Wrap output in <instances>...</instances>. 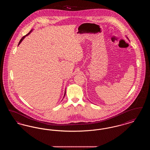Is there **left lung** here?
Here are the masks:
<instances>
[{
	"instance_id": "8db88e82",
	"label": "left lung",
	"mask_w": 150,
	"mask_h": 150,
	"mask_svg": "<svg viewBox=\"0 0 150 150\" xmlns=\"http://www.w3.org/2000/svg\"><path fill=\"white\" fill-rule=\"evenodd\" d=\"M127 39H128V38H127ZM129 40V39H128Z\"/></svg>"
}]
</instances>
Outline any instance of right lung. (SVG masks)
Listing matches in <instances>:
<instances>
[{
	"instance_id": "obj_1",
	"label": "right lung",
	"mask_w": 150,
	"mask_h": 150,
	"mask_svg": "<svg viewBox=\"0 0 150 150\" xmlns=\"http://www.w3.org/2000/svg\"><path fill=\"white\" fill-rule=\"evenodd\" d=\"M33 30H31V31H30V33H28V34L27 35H26L24 36H23V37L20 40V42H19V43H18V45H19L20 44V43H21L22 42V40H23V39H24L25 38V37H26V36H27L29 35V34H30V33H31V32L33 31ZM65 91H66V90H65ZM65 94H66V91L64 92V96H65Z\"/></svg>"
}]
</instances>
